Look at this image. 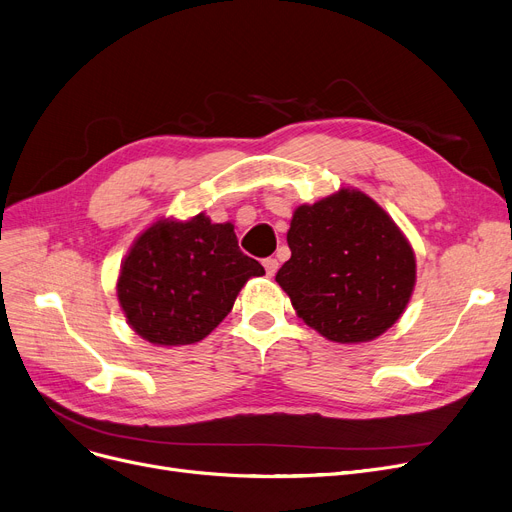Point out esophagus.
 I'll return each mask as SVG.
<instances>
[{
  "instance_id": "1",
  "label": "esophagus",
  "mask_w": 512,
  "mask_h": 512,
  "mask_svg": "<svg viewBox=\"0 0 512 512\" xmlns=\"http://www.w3.org/2000/svg\"><path fill=\"white\" fill-rule=\"evenodd\" d=\"M263 268H265V274H268L270 278L278 272V261L274 259V257H268V259H263Z\"/></svg>"
}]
</instances>
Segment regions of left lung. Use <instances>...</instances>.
I'll return each mask as SVG.
<instances>
[{
  "label": "left lung",
  "instance_id": "obj_1",
  "mask_svg": "<svg viewBox=\"0 0 512 512\" xmlns=\"http://www.w3.org/2000/svg\"><path fill=\"white\" fill-rule=\"evenodd\" d=\"M276 282L305 324L335 343L372 341L406 309L416 261L393 219L360 190L301 205Z\"/></svg>",
  "mask_w": 512,
  "mask_h": 512
}]
</instances>
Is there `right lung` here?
Instances as JSON below:
<instances>
[{
    "instance_id": "obj_1",
    "label": "right lung",
    "mask_w": 512,
    "mask_h": 512,
    "mask_svg": "<svg viewBox=\"0 0 512 512\" xmlns=\"http://www.w3.org/2000/svg\"><path fill=\"white\" fill-rule=\"evenodd\" d=\"M265 270L244 255L232 224L157 221L123 261L117 295L125 318L154 345H190L224 320L251 276Z\"/></svg>"
}]
</instances>
